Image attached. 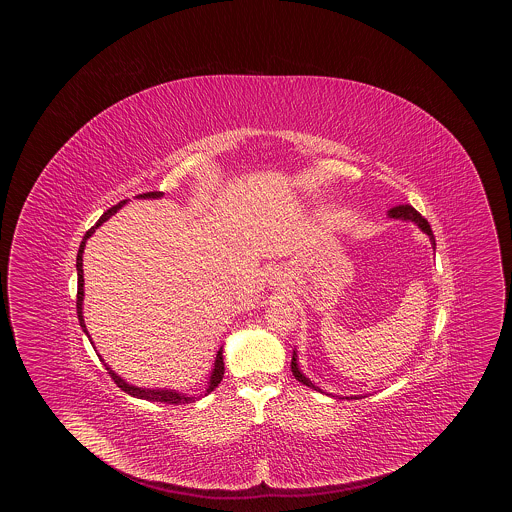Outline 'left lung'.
Listing matches in <instances>:
<instances>
[{
    "label": "left lung",
    "mask_w": 512,
    "mask_h": 512,
    "mask_svg": "<svg viewBox=\"0 0 512 512\" xmlns=\"http://www.w3.org/2000/svg\"><path fill=\"white\" fill-rule=\"evenodd\" d=\"M390 219H401V220H411L414 224H418V228L424 232V234H428V238H430V242L432 245L436 247V238H434V232H432V228H430V224H428V220L424 219L414 207L411 205H399V207H393L390 209ZM292 372L293 376H295V380L297 382H301L303 386H309V388H313V390L320 391V388H317L301 370H299V366H297V353L293 351L292 357Z\"/></svg>",
    "instance_id": "left-lung-1"
}]
</instances>
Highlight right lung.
I'll return each mask as SVG.
<instances>
[{
  "label": "right lung",
  "instance_id": "obj_1",
  "mask_svg": "<svg viewBox=\"0 0 512 512\" xmlns=\"http://www.w3.org/2000/svg\"><path fill=\"white\" fill-rule=\"evenodd\" d=\"M163 192H147V194L136 195V197H142V199H149V197H161ZM126 203V199L121 201V203H117V205H113L111 209H107L103 215H101V219L84 234V238H82V244L78 247V255H76V272H78V292H76V313H78V322H80V326H82V330H84V334L90 338V334H88V330H86V324H84V317H82V301H84V270H82V253H84V247H86V240L98 230L99 226L105 222L107 219H111L119 209H121L122 205ZM92 341V340H90ZM94 343V341H92ZM99 357V355H98ZM101 359V357H99ZM103 361V359H101ZM105 363V361H103ZM105 368L109 370V376L115 380V384L121 388L124 393H128V395H132V397H138V399H146V401H157V403H169V405H182V403H190V401H194V397H188V395H184V393H178L176 390H146V388H138V386H130L128 382H124L119 374H115L109 365H105ZM222 376H224V361H222V347L219 349V353H217V359H215V366H213V372H211V376H209V386H207V393H211V391L215 390L217 386L220 384V380H222Z\"/></svg>",
  "mask_w": 512,
  "mask_h": 512
}]
</instances>
